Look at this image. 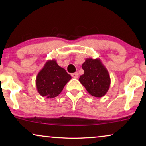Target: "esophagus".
<instances>
[{"label":"esophagus","mask_w":146,"mask_h":146,"mask_svg":"<svg viewBox=\"0 0 146 146\" xmlns=\"http://www.w3.org/2000/svg\"><path fill=\"white\" fill-rule=\"evenodd\" d=\"M72 77L74 78H78V72H75V73H73L71 74Z\"/></svg>","instance_id":"esophagus-1"}]
</instances>
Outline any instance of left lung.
<instances>
[{
  "label": "left lung",
  "mask_w": 146,
  "mask_h": 146,
  "mask_svg": "<svg viewBox=\"0 0 146 146\" xmlns=\"http://www.w3.org/2000/svg\"><path fill=\"white\" fill-rule=\"evenodd\" d=\"M84 71L79 81L90 94L101 98L107 93L110 86L108 71L99 58H86L82 65Z\"/></svg>",
  "instance_id": "1"
}]
</instances>
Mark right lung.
Instances as JSON below:
<instances>
[{
  "label": "right lung",
  "instance_id": "add662e5",
  "mask_svg": "<svg viewBox=\"0 0 146 146\" xmlns=\"http://www.w3.org/2000/svg\"><path fill=\"white\" fill-rule=\"evenodd\" d=\"M72 78L64 69L58 66L55 60H50L38 74L36 79L37 90L42 96L47 98L58 96Z\"/></svg>",
  "mask_w": 146,
  "mask_h": 146
}]
</instances>
